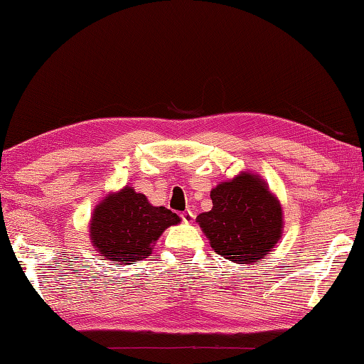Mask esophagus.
Here are the masks:
<instances>
[{"label":"esophagus","instance_id":"34e87169","mask_svg":"<svg viewBox=\"0 0 364 364\" xmlns=\"http://www.w3.org/2000/svg\"><path fill=\"white\" fill-rule=\"evenodd\" d=\"M181 220L184 221V223H193V221H194V213L191 212V210L183 212L181 213Z\"/></svg>","mask_w":364,"mask_h":364}]
</instances>
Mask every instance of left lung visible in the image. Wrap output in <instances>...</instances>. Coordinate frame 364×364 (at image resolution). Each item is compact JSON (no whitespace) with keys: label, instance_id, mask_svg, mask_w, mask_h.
I'll use <instances>...</instances> for the list:
<instances>
[{"label":"left lung","instance_id":"8db88e82","mask_svg":"<svg viewBox=\"0 0 364 364\" xmlns=\"http://www.w3.org/2000/svg\"><path fill=\"white\" fill-rule=\"evenodd\" d=\"M212 210L197 217L212 249L234 263L268 255L282 231V210L260 178L242 173L212 189Z\"/></svg>","mask_w":364,"mask_h":364}]
</instances>
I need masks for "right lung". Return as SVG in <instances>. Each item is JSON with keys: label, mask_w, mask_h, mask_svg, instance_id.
<instances>
[{"label": "right lung", "mask_w": 364, "mask_h": 364, "mask_svg": "<svg viewBox=\"0 0 364 364\" xmlns=\"http://www.w3.org/2000/svg\"><path fill=\"white\" fill-rule=\"evenodd\" d=\"M176 223H180L176 213L154 207L144 194L125 188L96 207L90 236L102 258L127 264L149 257L152 244L165 228Z\"/></svg>", "instance_id": "add662e5"}]
</instances>
